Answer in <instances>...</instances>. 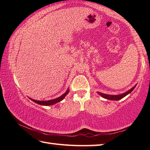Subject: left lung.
I'll list each match as a JSON object with an SVG mask.
<instances>
[{"label":"left lung","instance_id":"1","mask_svg":"<svg viewBox=\"0 0 150 150\" xmlns=\"http://www.w3.org/2000/svg\"><path fill=\"white\" fill-rule=\"evenodd\" d=\"M136 87V86H134V87L132 88L129 90H128L127 92H126L124 93H122V94H120V95H115V96H113V95H107V94H105V93H101V92H98V93L99 95H100L101 96H102L103 98H104L105 99H110V100H120V99H122L123 98H124L125 96H127V94H129V93H131L132 91H133L134 88Z\"/></svg>","mask_w":150,"mask_h":150}]
</instances>
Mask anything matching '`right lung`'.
<instances>
[{"label": "right lung", "instance_id": "add662e5", "mask_svg": "<svg viewBox=\"0 0 150 150\" xmlns=\"http://www.w3.org/2000/svg\"><path fill=\"white\" fill-rule=\"evenodd\" d=\"M68 93H69V89H67L66 92L64 93L63 95L60 96L59 98H57L54 99H52V100H49V101H37V100H34V99H32L31 98H30V99L32 101L36 103H38L39 105H46V106H47V105H52L55 103H57L61 101L62 99H64V98H65L66 96Z\"/></svg>", "mask_w": 150, "mask_h": 150}]
</instances>
